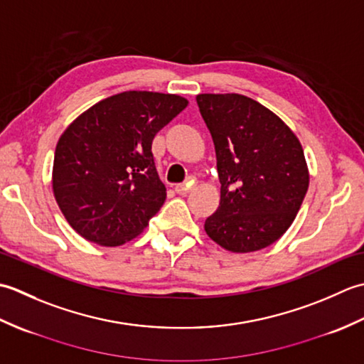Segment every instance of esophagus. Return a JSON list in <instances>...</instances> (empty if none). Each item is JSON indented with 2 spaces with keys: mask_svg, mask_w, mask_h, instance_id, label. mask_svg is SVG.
<instances>
[{
  "mask_svg": "<svg viewBox=\"0 0 364 364\" xmlns=\"http://www.w3.org/2000/svg\"><path fill=\"white\" fill-rule=\"evenodd\" d=\"M189 191H191V183H181V184H178V186H176V192H178V194H181V196L188 194Z\"/></svg>",
  "mask_w": 364,
  "mask_h": 364,
  "instance_id": "obj_1",
  "label": "esophagus"
}]
</instances>
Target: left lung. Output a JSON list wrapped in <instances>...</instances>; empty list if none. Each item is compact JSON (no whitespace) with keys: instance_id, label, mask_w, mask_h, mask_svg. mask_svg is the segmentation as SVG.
I'll return each instance as SVG.
<instances>
[{"instance_id":"8db88e82","label":"left lung","mask_w":364,"mask_h":364,"mask_svg":"<svg viewBox=\"0 0 364 364\" xmlns=\"http://www.w3.org/2000/svg\"><path fill=\"white\" fill-rule=\"evenodd\" d=\"M213 136L220 203L205 220L214 242L235 253L257 252L282 237L310 183L305 154L282 119L239 94L197 95Z\"/></svg>"}]
</instances>
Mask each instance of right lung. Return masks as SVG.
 <instances>
[{
	"label": "right lung",
	"instance_id": "1",
	"mask_svg": "<svg viewBox=\"0 0 364 364\" xmlns=\"http://www.w3.org/2000/svg\"><path fill=\"white\" fill-rule=\"evenodd\" d=\"M188 100L158 92H122L94 105L60 136L53 191L76 233L122 245L149 225L166 200L151 144Z\"/></svg>",
	"mask_w": 364,
	"mask_h": 364
}]
</instances>
